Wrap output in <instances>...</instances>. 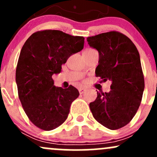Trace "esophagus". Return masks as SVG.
I'll use <instances>...</instances> for the list:
<instances>
[{"label": "esophagus", "mask_w": 157, "mask_h": 157, "mask_svg": "<svg viewBox=\"0 0 157 157\" xmlns=\"http://www.w3.org/2000/svg\"><path fill=\"white\" fill-rule=\"evenodd\" d=\"M79 92H80V94H83L85 91H86V89H79Z\"/></svg>", "instance_id": "obj_1"}]
</instances>
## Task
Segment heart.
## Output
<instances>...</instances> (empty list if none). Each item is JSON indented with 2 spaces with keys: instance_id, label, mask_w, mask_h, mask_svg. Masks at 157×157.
<instances>
[{
  "instance_id": "1",
  "label": "heart",
  "mask_w": 157,
  "mask_h": 157,
  "mask_svg": "<svg viewBox=\"0 0 157 157\" xmlns=\"http://www.w3.org/2000/svg\"><path fill=\"white\" fill-rule=\"evenodd\" d=\"M89 49H91V48H89ZM89 49H87V50H89Z\"/></svg>"
}]
</instances>
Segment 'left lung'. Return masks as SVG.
Listing matches in <instances>:
<instances>
[{"instance_id": "8db88e82", "label": "left lung", "mask_w": 157, "mask_h": 157, "mask_svg": "<svg viewBox=\"0 0 157 157\" xmlns=\"http://www.w3.org/2000/svg\"><path fill=\"white\" fill-rule=\"evenodd\" d=\"M87 41L99 52L96 76L112 82L109 93L97 91L90 109L107 128H121L131 121L142 101L145 80L140 54L127 36L117 31L89 37Z\"/></svg>"}]
</instances>
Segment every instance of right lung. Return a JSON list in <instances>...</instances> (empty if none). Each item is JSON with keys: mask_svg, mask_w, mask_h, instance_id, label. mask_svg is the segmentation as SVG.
<instances>
[{"mask_svg": "<svg viewBox=\"0 0 157 157\" xmlns=\"http://www.w3.org/2000/svg\"><path fill=\"white\" fill-rule=\"evenodd\" d=\"M84 39L59 30H41L32 34L21 48L15 73L18 97L30 121L42 130L62 125L80 94L72 86L56 87L52 77L60 72L70 56L83 48Z\"/></svg>", "mask_w": 157, "mask_h": 157, "instance_id": "obj_1", "label": "right lung"}]
</instances>
